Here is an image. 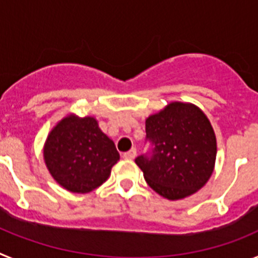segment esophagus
Wrapping results in <instances>:
<instances>
[{
	"instance_id": "34e87169",
	"label": "esophagus",
	"mask_w": 258,
	"mask_h": 258,
	"mask_svg": "<svg viewBox=\"0 0 258 258\" xmlns=\"http://www.w3.org/2000/svg\"><path fill=\"white\" fill-rule=\"evenodd\" d=\"M137 155V150L136 149H132L131 151H127V152H124V159H127V160H133L134 157H136Z\"/></svg>"
}]
</instances>
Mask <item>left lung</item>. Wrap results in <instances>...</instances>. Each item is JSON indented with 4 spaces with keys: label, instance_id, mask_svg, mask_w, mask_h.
Wrapping results in <instances>:
<instances>
[{
    "label": "left lung",
    "instance_id": "1",
    "mask_svg": "<svg viewBox=\"0 0 258 258\" xmlns=\"http://www.w3.org/2000/svg\"><path fill=\"white\" fill-rule=\"evenodd\" d=\"M149 152L136 157L146 182L169 200L202 188L212 175L217 154L216 136L197 106L174 102L146 120Z\"/></svg>",
    "mask_w": 258,
    "mask_h": 258
}]
</instances>
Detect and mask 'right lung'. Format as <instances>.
<instances>
[{
	"label": "right lung",
	"instance_id": "add662e5",
	"mask_svg": "<svg viewBox=\"0 0 258 258\" xmlns=\"http://www.w3.org/2000/svg\"><path fill=\"white\" fill-rule=\"evenodd\" d=\"M44 157L60 186L71 192L85 194L106 182L120 155L94 117L71 115L49 134Z\"/></svg>",
	"mask_w": 258,
	"mask_h": 258
}]
</instances>
